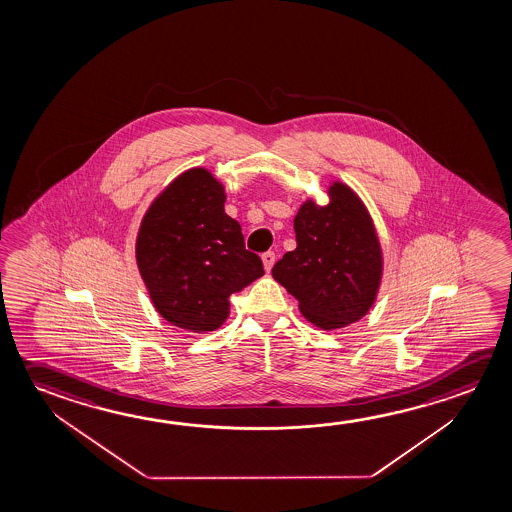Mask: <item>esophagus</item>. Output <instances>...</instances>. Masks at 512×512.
Listing matches in <instances>:
<instances>
[{"label": "esophagus", "mask_w": 512, "mask_h": 512, "mask_svg": "<svg viewBox=\"0 0 512 512\" xmlns=\"http://www.w3.org/2000/svg\"><path fill=\"white\" fill-rule=\"evenodd\" d=\"M275 260H277V255L275 252H266L262 255V264H264V269H266V273L271 271L273 268V264H275Z\"/></svg>", "instance_id": "esophagus-1"}]
</instances>
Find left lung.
<instances>
[{
	"instance_id": "8db88e82",
	"label": "left lung",
	"mask_w": 512,
	"mask_h": 512,
	"mask_svg": "<svg viewBox=\"0 0 512 512\" xmlns=\"http://www.w3.org/2000/svg\"><path fill=\"white\" fill-rule=\"evenodd\" d=\"M327 205L305 200L294 216L296 248L273 266V278L298 300L314 327L336 330L364 318L377 300L384 253L359 194L332 182Z\"/></svg>"
}]
</instances>
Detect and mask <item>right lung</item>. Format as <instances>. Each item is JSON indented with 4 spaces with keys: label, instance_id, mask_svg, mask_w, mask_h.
Here are the masks:
<instances>
[{
    "label": "right lung",
    "instance_id": "obj_1",
    "mask_svg": "<svg viewBox=\"0 0 512 512\" xmlns=\"http://www.w3.org/2000/svg\"><path fill=\"white\" fill-rule=\"evenodd\" d=\"M225 202V185L209 169H187L151 202L135 241L153 307L171 325L196 334L221 327L230 294L264 275Z\"/></svg>",
    "mask_w": 512,
    "mask_h": 512
}]
</instances>
